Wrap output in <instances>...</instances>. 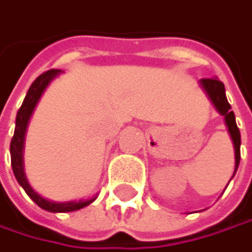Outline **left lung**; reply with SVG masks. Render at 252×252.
<instances>
[{
  "mask_svg": "<svg viewBox=\"0 0 252 252\" xmlns=\"http://www.w3.org/2000/svg\"><path fill=\"white\" fill-rule=\"evenodd\" d=\"M201 84H202L204 90L207 91L208 97L211 98V101L214 103L216 109L224 116L227 130L230 133V137H232L233 146H235V173H236L239 161H241V133L236 125V119H235L232 106L229 104L227 97H226L224 84L221 81H219L217 78H202Z\"/></svg>",
  "mask_w": 252,
  "mask_h": 252,
  "instance_id": "left-lung-1",
  "label": "left lung"
}]
</instances>
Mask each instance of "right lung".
<instances>
[{"label": "right lung", "mask_w": 252, "mask_h": 252, "mask_svg": "<svg viewBox=\"0 0 252 252\" xmlns=\"http://www.w3.org/2000/svg\"><path fill=\"white\" fill-rule=\"evenodd\" d=\"M60 70L57 69H50L44 73H41L29 87L26 97L20 106V109L17 110V116H16V128H14V134L10 143V155H11V168L14 173L16 180L19 182V185L25 189V192L28 193V196L42 210L50 211V213H70V211H76L81 210L84 207H87L88 204H91L94 199L90 201H70V202H51L44 199L42 196H39L28 183L26 177H25V171H23V139H25V133H26V127H28V121L33 112L35 104L38 103L41 94L44 93L45 87L48 85V82L59 73Z\"/></svg>", "instance_id": "1"}]
</instances>
